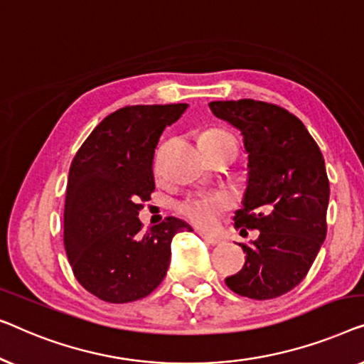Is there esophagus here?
Masks as SVG:
<instances>
[{
	"mask_svg": "<svg viewBox=\"0 0 364 364\" xmlns=\"http://www.w3.org/2000/svg\"><path fill=\"white\" fill-rule=\"evenodd\" d=\"M199 234H201V237L206 240L208 244H211V245L223 244V239L218 237V235H213V234H208V232H199Z\"/></svg>",
	"mask_w": 364,
	"mask_h": 364,
	"instance_id": "obj_1",
	"label": "esophagus"
}]
</instances>
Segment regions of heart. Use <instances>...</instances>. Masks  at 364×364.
Returning <instances> with one entry per match:
<instances>
[{"mask_svg": "<svg viewBox=\"0 0 364 364\" xmlns=\"http://www.w3.org/2000/svg\"><path fill=\"white\" fill-rule=\"evenodd\" d=\"M199 145L204 150L221 146L237 148L235 138L229 132L221 129H209L203 132L201 136H199ZM229 206H231V198L224 193L191 194V196L184 198L183 201L178 203V211L196 226L209 228L218 221L219 214Z\"/></svg>", "mask_w": 364, "mask_h": 364, "instance_id": "heart-1", "label": "heart"}]
</instances>
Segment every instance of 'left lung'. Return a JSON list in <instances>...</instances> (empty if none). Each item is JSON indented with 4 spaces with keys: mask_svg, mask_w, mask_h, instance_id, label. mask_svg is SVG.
Instances as JSON below:
<instances>
[{
    "mask_svg": "<svg viewBox=\"0 0 364 364\" xmlns=\"http://www.w3.org/2000/svg\"><path fill=\"white\" fill-rule=\"evenodd\" d=\"M218 119L244 136L247 188L235 228L257 229L250 245L239 244L245 264L226 285L237 295L270 300L299 285L326 237L330 183L318 145L305 125L267 102L218 100Z\"/></svg>",
    "mask_w": 364,
    "mask_h": 364,
    "instance_id": "left-lung-1",
    "label": "left lung"
}]
</instances>
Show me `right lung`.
<instances>
[{"label": "right lung", "instance_id": "add662e5", "mask_svg": "<svg viewBox=\"0 0 364 364\" xmlns=\"http://www.w3.org/2000/svg\"><path fill=\"white\" fill-rule=\"evenodd\" d=\"M188 104L130 105L105 117L82 143L69 170L65 254L79 284L109 304L150 295L165 279L178 218L141 231V201L155 191L153 155L163 130Z\"/></svg>", "mask_w": 364, "mask_h": 364}]
</instances>
